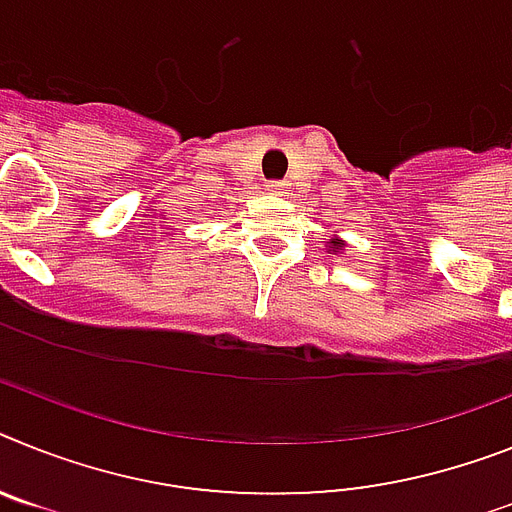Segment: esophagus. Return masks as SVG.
Returning <instances> with one entry per match:
<instances>
[{"label":"esophagus","mask_w":512,"mask_h":512,"mask_svg":"<svg viewBox=\"0 0 512 512\" xmlns=\"http://www.w3.org/2000/svg\"><path fill=\"white\" fill-rule=\"evenodd\" d=\"M265 190L273 192V195H286V192H289V184L276 179V182H265Z\"/></svg>","instance_id":"1"}]
</instances>
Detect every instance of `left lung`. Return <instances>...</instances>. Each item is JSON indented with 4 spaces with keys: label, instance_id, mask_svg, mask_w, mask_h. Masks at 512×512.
Segmentation results:
<instances>
[{
    "label": "left lung",
    "instance_id": "left-lung-1",
    "mask_svg": "<svg viewBox=\"0 0 512 512\" xmlns=\"http://www.w3.org/2000/svg\"><path fill=\"white\" fill-rule=\"evenodd\" d=\"M338 244H341V242H333V247H338Z\"/></svg>",
    "mask_w": 512,
    "mask_h": 512
}]
</instances>
